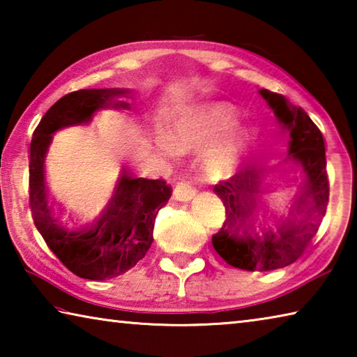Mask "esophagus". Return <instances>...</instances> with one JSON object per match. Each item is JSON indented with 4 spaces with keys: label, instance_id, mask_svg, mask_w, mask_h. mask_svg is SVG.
<instances>
[{
    "label": "esophagus",
    "instance_id": "obj_1",
    "mask_svg": "<svg viewBox=\"0 0 357 357\" xmlns=\"http://www.w3.org/2000/svg\"><path fill=\"white\" fill-rule=\"evenodd\" d=\"M173 193L179 202H189V200H192L193 195H195L197 190L190 181L183 179V181H179L176 185H174Z\"/></svg>",
    "mask_w": 357,
    "mask_h": 357
}]
</instances>
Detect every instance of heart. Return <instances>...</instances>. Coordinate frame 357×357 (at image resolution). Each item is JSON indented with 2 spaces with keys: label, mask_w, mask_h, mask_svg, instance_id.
I'll return each instance as SVG.
<instances>
[{
  "label": "heart",
  "mask_w": 357,
  "mask_h": 357,
  "mask_svg": "<svg viewBox=\"0 0 357 357\" xmlns=\"http://www.w3.org/2000/svg\"><path fill=\"white\" fill-rule=\"evenodd\" d=\"M228 119L229 110L227 107L213 105L197 108L174 118L168 126V134L159 130L154 142L157 148L170 155L176 154L178 149L200 148L215 135L222 126L227 124ZM243 148V134L238 129H233L204 153V168L214 176L233 172L238 165Z\"/></svg>",
  "instance_id": "obj_1"
}]
</instances>
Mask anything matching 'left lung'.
Here are the masks:
<instances>
[{
    "label": "left lung",
    "instance_id": "obj_1",
    "mask_svg": "<svg viewBox=\"0 0 357 357\" xmlns=\"http://www.w3.org/2000/svg\"><path fill=\"white\" fill-rule=\"evenodd\" d=\"M259 94L289 130L288 157L301 164L304 176L293 214L277 222H268L259 214L261 168L241 167L231 178L214 185L225 206V222L213 236L214 249L229 266L252 273L294 263L317 234L329 202L324 142L317 124L282 94L268 89Z\"/></svg>",
    "mask_w": 357,
    "mask_h": 357
}]
</instances>
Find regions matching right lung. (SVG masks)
Segmentation results:
<instances>
[{
    "mask_svg": "<svg viewBox=\"0 0 357 357\" xmlns=\"http://www.w3.org/2000/svg\"><path fill=\"white\" fill-rule=\"evenodd\" d=\"M123 89H78L63 96L42 116L29 146V206L38 231L66 268L88 280H107L128 273L153 244L154 220L172 195L165 179L135 178L124 172L107 208L91 220H77L53 204L44 178V157L52 134L91 119L112 104L126 108Z\"/></svg>",
    "mask_w": 357,
    "mask_h": 357,
    "instance_id": "obj_1",
    "label": "right lung"
}]
</instances>
